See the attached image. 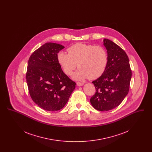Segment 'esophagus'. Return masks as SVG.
I'll return each mask as SVG.
<instances>
[{"mask_svg":"<svg viewBox=\"0 0 152 152\" xmlns=\"http://www.w3.org/2000/svg\"><path fill=\"white\" fill-rule=\"evenodd\" d=\"M83 85H84V83H80V82L77 83V86H79V87H81V86H83Z\"/></svg>","mask_w":152,"mask_h":152,"instance_id":"1","label":"esophagus"}]
</instances>
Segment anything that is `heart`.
<instances>
[{"mask_svg": "<svg viewBox=\"0 0 152 152\" xmlns=\"http://www.w3.org/2000/svg\"><path fill=\"white\" fill-rule=\"evenodd\" d=\"M68 54L58 52V63L64 72L71 75L78 66L80 68L72 75L73 79L83 80L94 79L104 73L108 63L107 51L101 46L77 43L68 48Z\"/></svg>", "mask_w": 152, "mask_h": 152, "instance_id": "heart-1", "label": "heart"}]
</instances>
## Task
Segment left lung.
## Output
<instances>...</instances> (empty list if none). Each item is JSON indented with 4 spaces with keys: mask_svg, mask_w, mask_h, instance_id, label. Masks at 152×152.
Wrapping results in <instances>:
<instances>
[{
    "mask_svg": "<svg viewBox=\"0 0 152 152\" xmlns=\"http://www.w3.org/2000/svg\"><path fill=\"white\" fill-rule=\"evenodd\" d=\"M103 44L108 55V63L100 77L92 81L96 93L90 102L100 111H108L118 107L129 89L132 71L125 52L112 41L104 39Z\"/></svg>",
    "mask_w": 152,
    "mask_h": 152,
    "instance_id": "left-lung-1",
    "label": "left lung"
}]
</instances>
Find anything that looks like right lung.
Here are the masks:
<instances>
[{"mask_svg":"<svg viewBox=\"0 0 152 152\" xmlns=\"http://www.w3.org/2000/svg\"><path fill=\"white\" fill-rule=\"evenodd\" d=\"M64 47L47 43L30 56L26 73L29 94L40 108L47 111L63 108L76 88V83L61 69L58 53Z\"/></svg>","mask_w":152,"mask_h":152,"instance_id":"add662e5","label":"right lung"}]
</instances>
